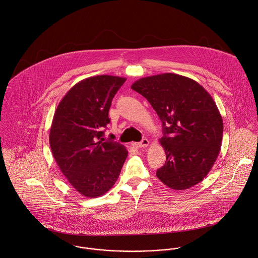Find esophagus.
Returning a JSON list of instances; mask_svg holds the SVG:
<instances>
[{
	"label": "esophagus",
	"instance_id": "obj_1",
	"mask_svg": "<svg viewBox=\"0 0 258 258\" xmlns=\"http://www.w3.org/2000/svg\"><path fill=\"white\" fill-rule=\"evenodd\" d=\"M148 145H149V140H148V139H143L140 143H137V144H136V147L146 148Z\"/></svg>",
	"mask_w": 258,
	"mask_h": 258
}]
</instances>
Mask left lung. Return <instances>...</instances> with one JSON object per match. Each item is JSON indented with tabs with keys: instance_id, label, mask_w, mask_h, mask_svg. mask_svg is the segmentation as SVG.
Listing matches in <instances>:
<instances>
[{
	"instance_id": "1",
	"label": "left lung",
	"mask_w": 258,
	"mask_h": 258,
	"mask_svg": "<svg viewBox=\"0 0 258 258\" xmlns=\"http://www.w3.org/2000/svg\"><path fill=\"white\" fill-rule=\"evenodd\" d=\"M131 88L143 95L163 123L160 143L166 153L158 179L174 189L202 182L221 151L223 123L211 94L183 75L163 74L140 78Z\"/></svg>"
}]
</instances>
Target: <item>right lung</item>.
<instances>
[{
	"label": "right lung",
	"mask_w": 258,
	"mask_h": 258,
	"mask_svg": "<svg viewBox=\"0 0 258 258\" xmlns=\"http://www.w3.org/2000/svg\"><path fill=\"white\" fill-rule=\"evenodd\" d=\"M126 78L97 75L74 85L59 102L50 127L53 158L70 184L82 196L97 198L117 181L128 151L105 141L111 102Z\"/></svg>",
	"instance_id": "1"
}]
</instances>
